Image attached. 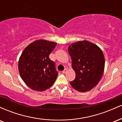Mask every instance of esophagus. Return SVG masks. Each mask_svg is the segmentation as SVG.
Instances as JSON below:
<instances>
[{"label":"esophagus","instance_id":"1","mask_svg":"<svg viewBox=\"0 0 122 122\" xmlns=\"http://www.w3.org/2000/svg\"><path fill=\"white\" fill-rule=\"evenodd\" d=\"M66 72H67V69H65L64 70V71H62V73H66Z\"/></svg>","mask_w":122,"mask_h":122}]
</instances>
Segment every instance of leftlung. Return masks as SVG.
I'll return each mask as SVG.
<instances>
[{"label": "left lung", "instance_id": "obj_1", "mask_svg": "<svg viewBox=\"0 0 122 122\" xmlns=\"http://www.w3.org/2000/svg\"><path fill=\"white\" fill-rule=\"evenodd\" d=\"M68 52L76 73L71 85L79 92L92 89L100 81L104 72L105 60L102 50L92 42L82 41L69 45Z\"/></svg>", "mask_w": 122, "mask_h": 122}]
</instances>
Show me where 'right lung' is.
<instances>
[{
    "label": "right lung",
    "mask_w": 122,
    "mask_h": 122,
    "mask_svg": "<svg viewBox=\"0 0 122 122\" xmlns=\"http://www.w3.org/2000/svg\"><path fill=\"white\" fill-rule=\"evenodd\" d=\"M57 43L40 40L27 46L21 54L18 69L21 78L31 89L46 90L56 80L58 72L55 63L49 58Z\"/></svg>",
    "instance_id": "1"
}]
</instances>
